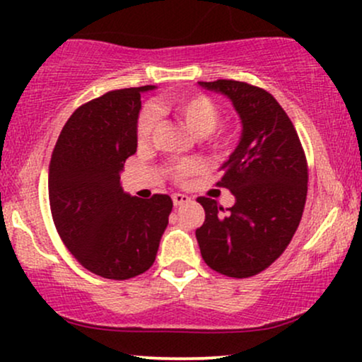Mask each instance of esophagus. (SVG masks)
<instances>
[{"mask_svg":"<svg viewBox=\"0 0 362 362\" xmlns=\"http://www.w3.org/2000/svg\"><path fill=\"white\" fill-rule=\"evenodd\" d=\"M172 199L175 206H182V204H187V202H190V197L185 194H173Z\"/></svg>","mask_w":362,"mask_h":362,"instance_id":"34e87169","label":"esophagus"}]
</instances>
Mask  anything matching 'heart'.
Masks as SVG:
<instances>
[{"label":"heart","mask_w":362,"mask_h":362,"mask_svg":"<svg viewBox=\"0 0 362 362\" xmlns=\"http://www.w3.org/2000/svg\"><path fill=\"white\" fill-rule=\"evenodd\" d=\"M160 110L172 114L180 120L190 132L199 138L201 146L213 155H224L231 146V134L218 129L221 120V107L213 98L204 93H189L182 97L170 98L160 105ZM156 112L153 109H143L136 120V139L138 144L144 146L153 139L156 129ZM197 163L192 160L178 161L168 168L173 180L184 182L197 172Z\"/></svg>","instance_id":"heart-1"}]
</instances>
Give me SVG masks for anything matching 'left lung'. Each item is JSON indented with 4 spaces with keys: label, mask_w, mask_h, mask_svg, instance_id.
Segmentation results:
<instances>
[{
    "label": "left lung",
    "mask_w": 362,
    "mask_h": 362,
    "mask_svg": "<svg viewBox=\"0 0 362 362\" xmlns=\"http://www.w3.org/2000/svg\"><path fill=\"white\" fill-rule=\"evenodd\" d=\"M233 102L243 124L242 141L223 165L218 187L236 202L226 209L199 197L206 219L195 230L202 259L223 276L260 274L288 248L305 209L308 163L300 136L269 91L235 80L199 81Z\"/></svg>",
    "instance_id": "left-lung-1"
}]
</instances>
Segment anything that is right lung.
Here are the masks:
<instances>
[{
  "mask_svg": "<svg viewBox=\"0 0 362 362\" xmlns=\"http://www.w3.org/2000/svg\"><path fill=\"white\" fill-rule=\"evenodd\" d=\"M107 91L83 103L62 127L49 165L52 221L73 257L105 279L124 281L155 262L173 202L124 194L120 172L138 148L141 91Z\"/></svg>",
  "mask_w": 362,
  "mask_h": 362,
  "instance_id": "add662e5",
  "label": "right lung"
}]
</instances>
